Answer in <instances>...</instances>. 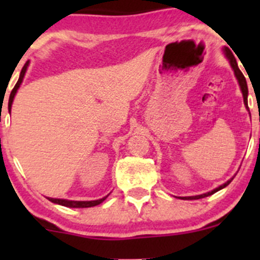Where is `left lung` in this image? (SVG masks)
Listing matches in <instances>:
<instances>
[{
  "label": "left lung",
  "instance_id": "1",
  "mask_svg": "<svg viewBox=\"0 0 260 260\" xmlns=\"http://www.w3.org/2000/svg\"><path fill=\"white\" fill-rule=\"evenodd\" d=\"M224 52H225V55H226L228 59H229L230 65H232L233 70H234V73H235V77H237L238 81H239L240 89H242V93H243L244 104H245V107H246V108H248V85H246L245 78H244L243 73L240 72V69H239V68H238L237 60H235V57H234V55H233V52L230 51V50L228 49V48L224 49ZM232 180H229V181H228V182H225L224 185L219 186V187H216V188H215V190H212V191H210V192H208V193H203V195H198V196H188V198H183V199H186V200H198V199H203V198H206V196H210V195H212V193L216 192V191L221 190V188H224L225 186L229 185V183L232 182Z\"/></svg>",
  "mask_w": 260,
  "mask_h": 260
}]
</instances>
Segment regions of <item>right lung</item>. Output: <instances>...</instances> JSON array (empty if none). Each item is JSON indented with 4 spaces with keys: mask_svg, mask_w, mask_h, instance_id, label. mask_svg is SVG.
<instances>
[{
    "mask_svg": "<svg viewBox=\"0 0 260 260\" xmlns=\"http://www.w3.org/2000/svg\"><path fill=\"white\" fill-rule=\"evenodd\" d=\"M27 65H28V61L26 62L25 65H23V68H22V70H21L20 78H18L16 85H15V88L12 89L11 94H10V99H9V107H10V109H11L12 101H14L15 94H16L18 86H20V84L22 83L23 75H25L26 69H27ZM48 199H49V201H51V203L59 204V205L67 206V208H91V206H96V205H99V204L103 203V201L107 199V196H106V198L101 199V200H94V201H70V200H62V199H52V198H48Z\"/></svg>",
    "mask_w": 260,
    "mask_h": 260,
    "instance_id": "add662e5",
    "label": "right lung"
}]
</instances>
